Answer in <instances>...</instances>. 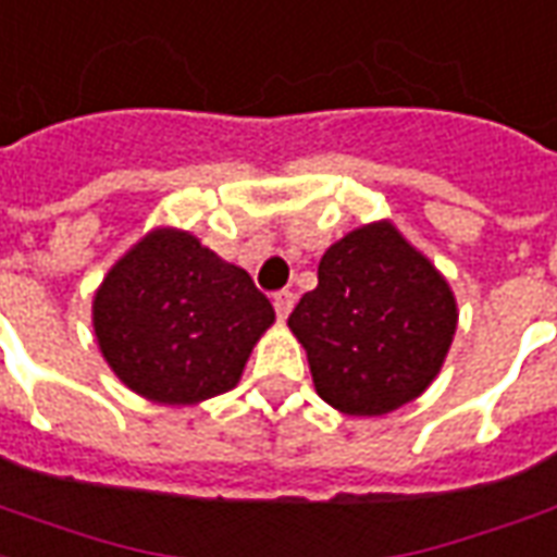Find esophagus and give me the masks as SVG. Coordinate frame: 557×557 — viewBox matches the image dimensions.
<instances>
[{"instance_id":"obj_1","label":"esophagus","mask_w":557,"mask_h":557,"mask_svg":"<svg viewBox=\"0 0 557 557\" xmlns=\"http://www.w3.org/2000/svg\"><path fill=\"white\" fill-rule=\"evenodd\" d=\"M272 306H275V314L285 321L287 314H290V309H294V294H290V290H275V294H272Z\"/></svg>"}]
</instances>
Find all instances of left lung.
<instances>
[{"label":"left lung","instance_id":"obj_1","mask_svg":"<svg viewBox=\"0 0 557 557\" xmlns=\"http://www.w3.org/2000/svg\"><path fill=\"white\" fill-rule=\"evenodd\" d=\"M456 318L444 275L381 222L326 248L318 287L302 294L287 326L309 354L323 401L381 417L432 384Z\"/></svg>","mask_w":557,"mask_h":557}]
</instances>
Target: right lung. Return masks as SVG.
Wrapping results in <instances>:
<instances>
[{
	"label": "right lung",
	"instance_id": "obj_1",
	"mask_svg": "<svg viewBox=\"0 0 557 557\" xmlns=\"http://www.w3.org/2000/svg\"><path fill=\"white\" fill-rule=\"evenodd\" d=\"M98 345L134 393L191 405L236 386L275 321L251 275L180 231H156L108 272L92 306Z\"/></svg>",
	"mask_w": 557,
	"mask_h": 557
}]
</instances>
